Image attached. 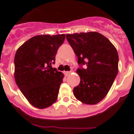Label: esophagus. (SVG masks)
I'll list each match as a JSON object with an SVG mask.
<instances>
[{"mask_svg":"<svg viewBox=\"0 0 134 134\" xmlns=\"http://www.w3.org/2000/svg\"><path fill=\"white\" fill-rule=\"evenodd\" d=\"M70 73H71V71H66V72H64V74H65V75H66V76L69 75Z\"/></svg>","mask_w":134,"mask_h":134,"instance_id":"esophagus-1","label":"esophagus"}]
</instances>
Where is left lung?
<instances>
[{
    "label": "left lung",
    "mask_w": 134,
    "mask_h": 134,
    "mask_svg": "<svg viewBox=\"0 0 134 134\" xmlns=\"http://www.w3.org/2000/svg\"><path fill=\"white\" fill-rule=\"evenodd\" d=\"M66 39L80 66L76 72L80 82L73 89L74 97L85 104L98 103L107 95L118 73L117 49L97 32L67 34Z\"/></svg>",
    "instance_id": "obj_1"
}]
</instances>
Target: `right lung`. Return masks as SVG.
Wrapping results in <instances>:
<instances>
[{"mask_svg":"<svg viewBox=\"0 0 134 134\" xmlns=\"http://www.w3.org/2000/svg\"><path fill=\"white\" fill-rule=\"evenodd\" d=\"M64 40V34L36 35L16 50L15 82L25 97L37 108H47L56 101L64 74L52 65Z\"/></svg>","mask_w":134,"mask_h":134,"instance_id":"obj_1","label":"right lung"}]
</instances>
